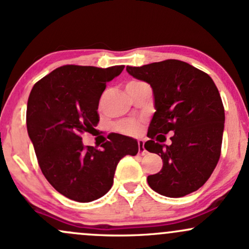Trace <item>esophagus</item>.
<instances>
[{"mask_svg": "<svg viewBox=\"0 0 249 249\" xmlns=\"http://www.w3.org/2000/svg\"><path fill=\"white\" fill-rule=\"evenodd\" d=\"M138 152L141 155L145 154V149H144V142L143 141H138Z\"/></svg>", "mask_w": 249, "mask_h": 249, "instance_id": "1", "label": "esophagus"}]
</instances>
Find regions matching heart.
I'll return each instance as SVG.
<instances>
[{
    "instance_id": "b5f03b06",
    "label": "heart",
    "mask_w": 249,
    "mask_h": 249,
    "mask_svg": "<svg viewBox=\"0 0 249 249\" xmlns=\"http://www.w3.org/2000/svg\"><path fill=\"white\" fill-rule=\"evenodd\" d=\"M133 83H139V81H131L130 84ZM120 130H122V132L127 133V135H135V133L138 132V126L133 123H126V124H123L120 126Z\"/></svg>"
}]
</instances>
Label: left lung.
Returning <instances> with one entry per match:
<instances>
[{
	"instance_id": "1",
	"label": "left lung",
	"mask_w": 249,
	"mask_h": 249,
	"mask_svg": "<svg viewBox=\"0 0 249 249\" xmlns=\"http://www.w3.org/2000/svg\"><path fill=\"white\" fill-rule=\"evenodd\" d=\"M127 73L151 86L156 112L144 147L160 156V173L147 176L150 188L166 197L200 189L216 166L225 129V108L213 79L179 60H164ZM174 132L170 146L165 135Z\"/></svg>"
}]
</instances>
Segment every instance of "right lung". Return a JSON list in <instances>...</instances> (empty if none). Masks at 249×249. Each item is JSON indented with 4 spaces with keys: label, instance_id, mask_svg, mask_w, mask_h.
I'll list each match as a JSON object with an SVG mask.
<instances>
[{
    "label": "right lung",
    "instance_id": "obj_1",
    "mask_svg": "<svg viewBox=\"0 0 249 249\" xmlns=\"http://www.w3.org/2000/svg\"><path fill=\"white\" fill-rule=\"evenodd\" d=\"M124 66L66 65L33 86L27 103V131L41 171L52 187L76 202L98 200L111 189L117 164L136 156L138 142L112 133L102 149L84 145L81 135L95 130L106 84Z\"/></svg>",
    "mask_w": 249,
    "mask_h": 249
}]
</instances>
